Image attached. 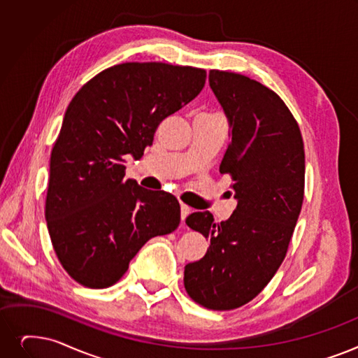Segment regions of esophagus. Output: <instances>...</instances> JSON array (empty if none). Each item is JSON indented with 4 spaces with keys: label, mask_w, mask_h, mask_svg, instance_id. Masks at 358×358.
I'll return each instance as SVG.
<instances>
[{
    "label": "esophagus",
    "mask_w": 358,
    "mask_h": 358,
    "mask_svg": "<svg viewBox=\"0 0 358 358\" xmlns=\"http://www.w3.org/2000/svg\"><path fill=\"white\" fill-rule=\"evenodd\" d=\"M180 208H181V221L184 222L185 217H187V216H189V213L192 212V208H190V206H187L185 203H181V205H180Z\"/></svg>",
    "instance_id": "34e87169"
}]
</instances>
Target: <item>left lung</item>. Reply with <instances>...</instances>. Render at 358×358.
Masks as SVG:
<instances>
[{
    "instance_id": "8db88e82",
    "label": "left lung",
    "mask_w": 358,
    "mask_h": 358,
    "mask_svg": "<svg viewBox=\"0 0 358 358\" xmlns=\"http://www.w3.org/2000/svg\"><path fill=\"white\" fill-rule=\"evenodd\" d=\"M209 85L229 120L231 142L220 166L238 200L228 221L194 212L185 224L210 241L184 268L190 299L234 310L262 292L285 259L304 199V143L279 95L250 77L209 71Z\"/></svg>"
}]
</instances>
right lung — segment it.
<instances>
[{"mask_svg": "<svg viewBox=\"0 0 358 358\" xmlns=\"http://www.w3.org/2000/svg\"><path fill=\"white\" fill-rule=\"evenodd\" d=\"M206 70L122 63L96 74L67 106L50 162L45 217L61 266L87 288H108L152 237L180 224L171 193L126 178L164 118L193 101Z\"/></svg>", "mask_w": 358, "mask_h": 358, "instance_id": "obj_1", "label": "right lung"}]
</instances>
